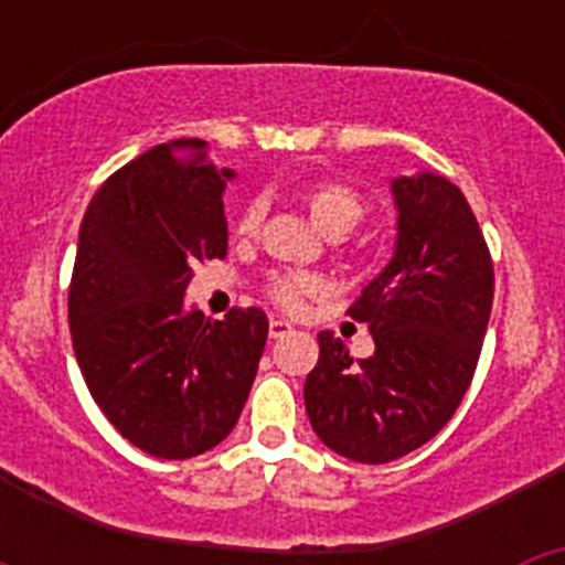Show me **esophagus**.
I'll return each instance as SVG.
<instances>
[{
  "label": "esophagus",
  "instance_id": "obj_1",
  "mask_svg": "<svg viewBox=\"0 0 565 565\" xmlns=\"http://www.w3.org/2000/svg\"><path fill=\"white\" fill-rule=\"evenodd\" d=\"M291 331H294L291 322H286V319H271V322H268V337L271 339H282Z\"/></svg>",
  "mask_w": 565,
  "mask_h": 565
}]
</instances>
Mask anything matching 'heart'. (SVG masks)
Segmentation results:
<instances>
[{"label":"heart","instance_id":"b5f03b06","mask_svg":"<svg viewBox=\"0 0 565 565\" xmlns=\"http://www.w3.org/2000/svg\"><path fill=\"white\" fill-rule=\"evenodd\" d=\"M299 203L306 206L308 217L313 221V226L319 232L326 234H337V232H351L353 226L362 217V201H359V194L353 189L342 186V183L333 181H319V183H308L297 192ZM263 201H252L237 217V234L239 237H252L257 234L259 221H263ZM308 291H313V279L308 277H282L274 279L271 286V297L277 299L282 308H299L302 297Z\"/></svg>","mask_w":565,"mask_h":565}]
</instances>
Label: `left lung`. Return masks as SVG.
I'll return each mask as SVG.
<instances>
[{
  "label": "left lung",
  "instance_id": "obj_1",
  "mask_svg": "<svg viewBox=\"0 0 565 565\" xmlns=\"http://www.w3.org/2000/svg\"><path fill=\"white\" fill-rule=\"evenodd\" d=\"M396 243L351 317L376 351L353 362L319 333L306 411L319 441L359 463H387L430 441L467 393L492 311V259L456 183L422 169L391 181Z\"/></svg>",
  "mask_w": 565,
  "mask_h": 565
}]
</instances>
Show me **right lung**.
Returning a JSON list of instances; mask_svg holds the SVG:
<instances>
[{"instance_id": "obj_1", "label": "right lung", "mask_w": 565, "mask_h": 565, "mask_svg": "<svg viewBox=\"0 0 565 565\" xmlns=\"http://www.w3.org/2000/svg\"><path fill=\"white\" fill-rule=\"evenodd\" d=\"M237 174L201 138L158 143L102 183L84 212L70 333L89 393L138 450L201 456L234 430L268 337L259 308L206 319L192 268L226 257L223 192Z\"/></svg>"}]
</instances>
